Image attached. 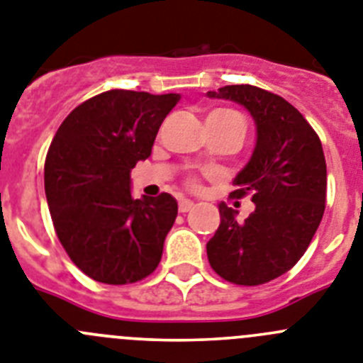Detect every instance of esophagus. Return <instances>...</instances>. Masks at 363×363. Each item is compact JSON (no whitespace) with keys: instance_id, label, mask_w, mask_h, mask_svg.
I'll list each match as a JSON object with an SVG mask.
<instances>
[{"instance_id":"34e87169","label":"esophagus","mask_w":363,"mask_h":363,"mask_svg":"<svg viewBox=\"0 0 363 363\" xmlns=\"http://www.w3.org/2000/svg\"><path fill=\"white\" fill-rule=\"evenodd\" d=\"M194 208V201H189V199H181L179 201V211L181 213H186V211H189Z\"/></svg>"}]
</instances>
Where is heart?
Segmentation results:
<instances>
[{
    "mask_svg": "<svg viewBox=\"0 0 363 363\" xmlns=\"http://www.w3.org/2000/svg\"><path fill=\"white\" fill-rule=\"evenodd\" d=\"M210 116H215V117H237V119H242V116H240V113L235 112V110H228V108L213 110V112H211Z\"/></svg>",
    "mask_w": 363,
    "mask_h": 363,
    "instance_id": "heart-1",
    "label": "heart"
}]
</instances>
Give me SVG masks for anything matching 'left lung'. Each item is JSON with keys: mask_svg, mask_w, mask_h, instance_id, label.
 <instances>
[{"mask_svg": "<svg viewBox=\"0 0 363 363\" xmlns=\"http://www.w3.org/2000/svg\"><path fill=\"white\" fill-rule=\"evenodd\" d=\"M250 112L257 130L253 153L233 179V197L251 195L253 213L237 220L218 204L220 224L206 244L215 273L238 286H259L291 269L308 250L325 210L324 150L315 130L284 97L251 84L206 94Z\"/></svg>", "mask_w": 363, "mask_h": 363, "instance_id": "8db88e82", "label": "left lung"}]
</instances>
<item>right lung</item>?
<instances>
[{
    "label": "right lung",
    "instance_id": "obj_1",
    "mask_svg": "<svg viewBox=\"0 0 363 363\" xmlns=\"http://www.w3.org/2000/svg\"><path fill=\"white\" fill-rule=\"evenodd\" d=\"M179 99L110 90L72 110L55 132L45 162L48 210L72 262L97 282H137L161 262L177 201L133 199L130 172L152 155Z\"/></svg>",
    "mask_w": 363,
    "mask_h": 363
}]
</instances>
